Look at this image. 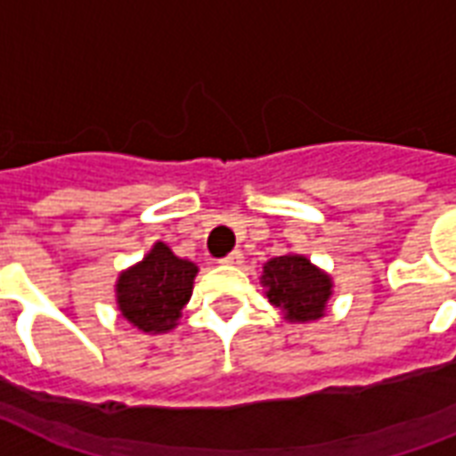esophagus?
Segmentation results:
<instances>
[{
	"label": "esophagus",
	"instance_id": "obj_1",
	"mask_svg": "<svg viewBox=\"0 0 456 456\" xmlns=\"http://www.w3.org/2000/svg\"><path fill=\"white\" fill-rule=\"evenodd\" d=\"M221 264H225V266H240V264H242V252L235 249V252L228 254L225 259H221Z\"/></svg>",
	"mask_w": 456,
	"mask_h": 456
}]
</instances>
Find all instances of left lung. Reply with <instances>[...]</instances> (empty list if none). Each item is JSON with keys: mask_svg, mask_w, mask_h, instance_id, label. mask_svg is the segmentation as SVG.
Returning <instances> with one entry per match:
<instances>
[{"mask_svg": "<svg viewBox=\"0 0 456 456\" xmlns=\"http://www.w3.org/2000/svg\"><path fill=\"white\" fill-rule=\"evenodd\" d=\"M268 302L288 323H312L326 316L333 297V278L309 256L285 252L264 264L259 278Z\"/></svg>", "mask_w": 456, "mask_h": 456, "instance_id": "1", "label": "left lung"}]
</instances>
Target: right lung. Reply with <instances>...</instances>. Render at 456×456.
Wrapping results in <instances>:
<instances>
[{"label": "right lung", "instance_id": "1", "mask_svg": "<svg viewBox=\"0 0 456 456\" xmlns=\"http://www.w3.org/2000/svg\"><path fill=\"white\" fill-rule=\"evenodd\" d=\"M197 271L195 261L175 256L166 242H154L142 259L118 273L116 309L142 333H168L192 297Z\"/></svg>", "mask_w": 456, "mask_h": 456}]
</instances>
